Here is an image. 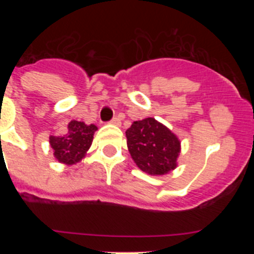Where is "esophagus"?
Returning <instances> with one entry per match:
<instances>
[{
	"mask_svg": "<svg viewBox=\"0 0 254 254\" xmlns=\"http://www.w3.org/2000/svg\"><path fill=\"white\" fill-rule=\"evenodd\" d=\"M111 123H112V125L120 126V125H121V120H120V118H118V117H114L113 120H112V121H111Z\"/></svg>",
	"mask_w": 254,
	"mask_h": 254,
	"instance_id": "1",
	"label": "esophagus"
}]
</instances>
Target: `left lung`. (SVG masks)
<instances>
[{
	"mask_svg": "<svg viewBox=\"0 0 254 254\" xmlns=\"http://www.w3.org/2000/svg\"><path fill=\"white\" fill-rule=\"evenodd\" d=\"M132 159L142 172L163 176L177 167L181 151L178 137L154 118L136 121L126 131Z\"/></svg>",
	"mask_w": 254,
	"mask_h": 254,
	"instance_id": "left-lung-1",
	"label": "left lung"
}]
</instances>
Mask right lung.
<instances>
[{
    "instance_id": "obj_1",
    "label": "right lung",
    "mask_w": 254,
    "mask_h": 254,
    "mask_svg": "<svg viewBox=\"0 0 254 254\" xmlns=\"http://www.w3.org/2000/svg\"><path fill=\"white\" fill-rule=\"evenodd\" d=\"M96 126H87L84 122L71 121L64 136H51L49 143L55 150V156L60 163L72 165L85 156L93 142Z\"/></svg>"
}]
</instances>
